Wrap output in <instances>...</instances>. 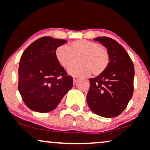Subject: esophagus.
Returning a JSON list of instances; mask_svg holds the SVG:
<instances>
[{
	"instance_id": "obj_1",
	"label": "esophagus",
	"mask_w": 150,
	"mask_h": 150,
	"mask_svg": "<svg viewBox=\"0 0 150 150\" xmlns=\"http://www.w3.org/2000/svg\"><path fill=\"white\" fill-rule=\"evenodd\" d=\"M78 80H79V77H73V82H74V83H76V82Z\"/></svg>"
}]
</instances>
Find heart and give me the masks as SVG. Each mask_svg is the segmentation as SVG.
<instances>
[{
  "instance_id": "obj_1",
  "label": "heart",
  "mask_w": 150,
  "mask_h": 150,
  "mask_svg": "<svg viewBox=\"0 0 150 150\" xmlns=\"http://www.w3.org/2000/svg\"><path fill=\"white\" fill-rule=\"evenodd\" d=\"M56 57L60 65L66 69L75 64L79 58L80 64L69 70L70 75L77 77L89 76L91 73L94 76L102 75L110 62L106 47L87 39L73 41L68 46H59L56 51Z\"/></svg>"
}]
</instances>
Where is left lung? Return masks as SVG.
Returning <instances> with one entry per match:
<instances>
[{
  "instance_id": "8db88e82",
  "label": "left lung",
  "mask_w": 150,
  "mask_h": 150,
  "mask_svg": "<svg viewBox=\"0 0 150 150\" xmlns=\"http://www.w3.org/2000/svg\"><path fill=\"white\" fill-rule=\"evenodd\" d=\"M94 39L107 49L110 62L102 75L89 79L87 101L94 113L113 118L124 111L133 94L134 65L127 51L116 40L106 37Z\"/></svg>"
}]
</instances>
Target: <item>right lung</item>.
<instances>
[{"label": "right lung", "mask_w": 150, "mask_h": 150, "mask_svg": "<svg viewBox=\"0 0 150 150\" xmlns=\"http://www.w3.org/2000/svg\"><path fill=\"white\" fill-rule=\"evenodd\" d=\"M63 39L43 37L31 44L21 56L18 68V90L31 110L46 113L55 109L68 90L73 77L56 57Z\"/></svg>", "instance_id": "right-lung-1"}]
</instances>
